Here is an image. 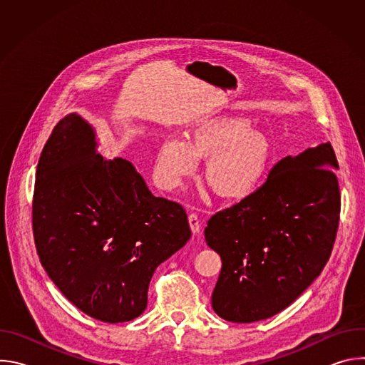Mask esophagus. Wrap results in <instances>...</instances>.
Returning a JSON list of instances; mask_svg holds the SVG:
<instances>
[{
  "label": "esophagus",
  "instance_id": "1",
  "mask_svg": "<svg viewBox=\"0 0 365 365\" xmlns=\"http://www.w3.org/2000/svg\"><path fill=\"white\" fill-rule=\"evenodd\" d=\"M187 220H189V225H190V230H192L193 235H199L200 230H202V222L197 218V215L196 214H189Z\"/></svg>",
  "mask_w": 365,
  "mask_h": 365
}]
</instances>
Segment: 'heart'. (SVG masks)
<instances>
[{
	"mask_svg": "<svg viewBox=\"0 0 365 365\" xmlns=\"http://www.w3.org/2000/svg\"><path fill=\"white\" fill-rule=\"evenodd\" d=\"M206 160L203 182L225 200L250 197L263 183L272 160L270 138L241 117H214L195 124L186 140H165L155 158V176L162 187L175 190Z\"/></svg>",
	"mask_w": 365,
	"mask_h": 365,
	"instance_id": "obj_1",
	"label": "heart"
}]
</instances>
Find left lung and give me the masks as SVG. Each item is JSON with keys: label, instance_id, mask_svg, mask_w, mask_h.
Returning a JSON list of instances; mask_svg holds the SVG:
<instances>
[{"label": "left lung", "instance_id": "left-lung-1", "mask_svg": "<svg viewBox=\"0 0 365 365\" xmlns=\"http://www.w3.org/2000/svg\"><path fill=\"white\" fill-rule=\"evenodd\" d=\"M331 143L287 155L250 197L217 212L205 240L221 255L215 314L250 324L290 306L329 259L341 211Z\"/></svg>", "mask_w": 365, "mask_h": 365}]
</instances>
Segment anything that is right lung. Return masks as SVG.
<instances>
[{"mask_svg":"<svg viewBox=\"0 0 365 365\" xmlns=\"http://www.w3.org/2000/svg\"><path fill=\"white\" fill-rule=\"evenodd\" d=\"M79 114L62 118L37 165L33 232L40 263L83 314L140 317L154 270L190 238L182 205L155 197L124 159L107 160Z\"/></svg>","mask_w":365,"mask_h":365,"instance_id":"obj_1","label":"right lung"}]
</instances>
